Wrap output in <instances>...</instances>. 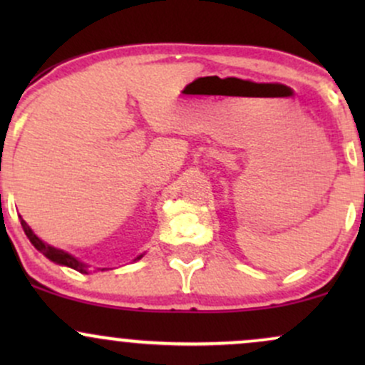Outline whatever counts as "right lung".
Instances as JSON below:
<instances>
[{
    "label": "right lung",
    "mask_w": 365,
    "mask_h": 365,
    "mask_svg": "<svg viewBox=\"0 0 365 365\" xmlns=\"http://www.w3.org/2000/svg\"><path fill=\"white\" fill-rule=\"evenodd\" d=\"M20 223H22V228H24L25 235H27L29 240H31V244L34 245L36 249L39 250V252H43L46 257L49 259V261H53V262H56V264H61V266L72 267V269L78 271V273H87V266H86V264L78 261V259H75L72 254L65 252V250L54 249V247L44 244V242L41 240V238L37 237L34 232H32L31 226L25 223L22 217H20ZM140 257H142V255H139V257H137V259H140Z\"/></svg>",
    "instance_id": "add662e5"
}]
</instances>
